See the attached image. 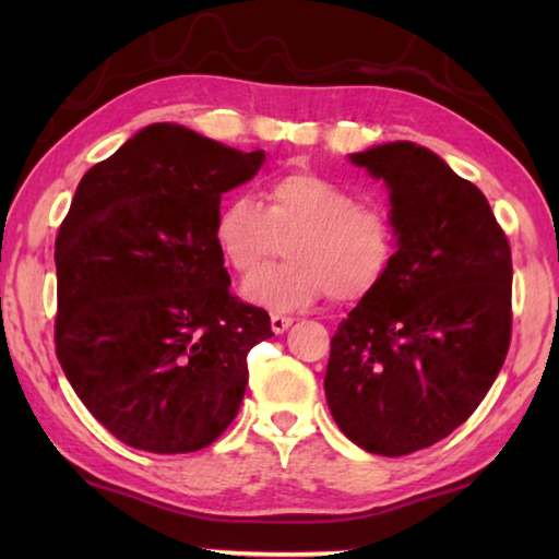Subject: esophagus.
<instances>
[{
  "label": "esophagus",
  "mask_w": 559,
  "mask_h": 559,
  "mask_svg": "<svg viewBox=\"0 0 559 559\" xmlns=\"http://www.w3.org/2000/svg\"><path fill=\"white\" fill-rule=\"evenodd\" d=\"M293 325V318L290 316H278V313H273L271 316V330L276 335H281V333H286V330Z\"/></svg>",
  "instance_id": "34e87169"
}]
</instances>
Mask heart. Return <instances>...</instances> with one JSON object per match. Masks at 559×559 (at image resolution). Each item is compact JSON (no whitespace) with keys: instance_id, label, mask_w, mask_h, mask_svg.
<instances>
[{"instance_id":"heart-1","label":"heart","mask_w":559,"mask_h":559,"mask_svg":"<svg viewBox=\"0 0 559 559\" xmlns=\"http://www.w3.org/2000/svg\"><path fill=\"white\" fill-rule=\"evenodd\" d=\"M214 246L226 266L251 276L281 251L283 266L243 283V298L269 310H300L335 296L355 302L382 286L396 257V226L380 206L316 173L281 175L263 187V206L234 194L214 214Z\"/></svg>"}]
</instances>
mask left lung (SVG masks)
I'll return each mask as SVG.
<instances>
[{"mask_svg":"<svg viewBox=\"0 0 559 559\" xmlns=\"http://www.w3.org/2000/svg\"><path fill=\"white\" fill-rule=\"evenodd\" d=\"M349 163L390 192L396 257L330 343L325 400L359 449L406 456L459 429L506 362L510 243L484 192L429 147L396 140Z\"/></svg>","mask_w":559,"mask_h":559,"instance_id":"1","label":"left lung"}]
</instances>
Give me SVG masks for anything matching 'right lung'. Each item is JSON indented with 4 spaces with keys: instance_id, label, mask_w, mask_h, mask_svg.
Returning <instances> with one entry per match:
<instances>
[{
    "instance_id": "obj_1",
    "label": "right lung",
    "mask_w": 559,
    "mask_h": 559,
    "mask_svg": "<svg viewBox=\"0 0 559 559\" xmlns=\"http://www.w3.org/2000/svg\"><path fill=\"white\" fill-rule=\"evenodd\" d=\"M266 163L153 122L75 189L56 236V355L86 409L150 453L200 451L239 412L266 310L229 293L214 246L222 194Z\"/></svg>"
}]
</instances>
